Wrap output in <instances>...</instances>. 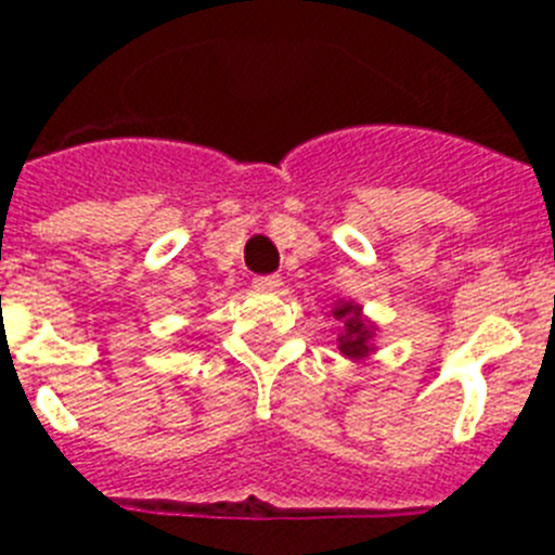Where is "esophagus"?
Returning a JSON list of instances; mask_svg holds the SVG:
<instances>
[{"label":"esophagus","mask_w":555,"mask_h":555,"mask_svg":"<svg viewBox=\"0 0 555 555\" xmlns=\"http://www.w3.org/2000/svg\"><path fill=\"white\" fill-rule=\"evenodd\" d=\"M253 286L258 288V292H278V288L283 286V281L278 274H258L253 281Z\"/></svg>","instance_id":"1"}]
</instances>
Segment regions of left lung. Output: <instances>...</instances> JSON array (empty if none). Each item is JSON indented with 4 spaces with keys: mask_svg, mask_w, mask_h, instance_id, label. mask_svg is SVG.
Here are the masks:
<instances>
[{
    "mask_svg": "<svg viewBox=\"0 0 555 555\" xmlns=\"http://www.w3.org/2000/svg\"><path fill=\"white\" fill-rule=\"evenodd\" d=\"M331 313L333 320L341 322V333L336 338L341 356H347L350 361H361L370 352H375V347H372L375 325L370 320H364L361 306H356V302H336V308Z\"/></svg>",
    "mask_w": 555,
    "mask_h": 555,
    "instance_id": "8db88e82",
    "label": "left lung"
}]
</instances>
